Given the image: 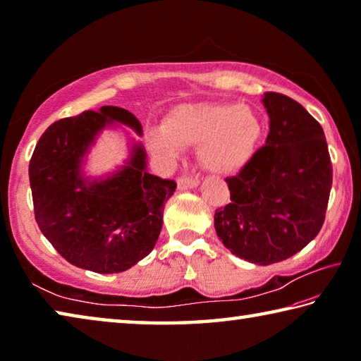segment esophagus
I'll return each mask as SVG.
<instances>
[{"instance_id":"esophagus-1","label":"esophagus","mask_w":361,"mask_h":361,"mask_svg":"<svg viewBox=\"0 0 361 361\" xmlns=\"http://www.w3.org/2000/svg\"><path fill=\"white\" fill-rule=\"evenodd\" d=\"M197 185H199L197 176H189V175L178 176V189H191Z\"/></svg>"}]
</instances>
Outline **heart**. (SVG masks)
<instances>
[{
	"label": "heart",
	"instance_id": "heart-1",
	"mask_svg": "<svg viewBox=\"0 0 361 361\" xmlns=\"http://www.w3.org/2000/svg\"><path fill=\"white\" fill-rule=\"evenodd\" d=\"M262 137L259 114L234 102L189 103L170 109L162 130L146 135V145L166 161H175L181 146L199 145V161L218 175H232L252 161Z\"/></svg>",
	"mask_w": 361,
	"mask_h": 361
}]
</instances>
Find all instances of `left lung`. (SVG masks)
I'll return each instance as SVG.
<instances>
[{
    "label": "left lung",
    "instance_id": "1",
    "mask_svg": "<svg viewBox=\"0 0 361 361\" xmlns=\"http://www.w3.org/2000/svg\"><path fill=\"white\" fill-rule=\"evenodd\" d=\"M262 103L266 145L226 178L231 202L215 212V229L232 255L267 266L301 252L320 232L333 166L322 126L302 105L277 92H266Z\"/></svg>",
    "mask_w": 361,
    "mask_h": 361
}]
</instances>
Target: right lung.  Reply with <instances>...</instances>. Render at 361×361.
<instances>
[{
  "label": "right lung",
  "mask_w": 361,
  "mask_h": 361,
  "mask_svg": "<svg viewBox=\"0 0 361 361\" xmlns=\"http://www.w3.org/2000/svg\"><path fill=\"white\" fill-rule=\"evenodd\" d=\"M113 122L142 135L140 121L124 108L82 111L47 127L28 167L41 232L73 266L99 274L127 271L151 253L164 204L176 188L173 180L146 172V152L138 143L119 172L106 180L84 178V156Z\"/></svg>",
  "instance_id": "add662e5"
}]
</instances>
